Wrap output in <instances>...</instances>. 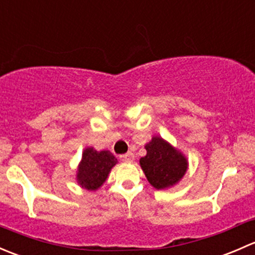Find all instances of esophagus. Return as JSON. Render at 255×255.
Instances as JSON below:
<instances>
[{
    "mask_svg": "<svg viewBox=\"0 0 255 255\" xmlns=\"http://www.w3.org/2000/svg\"><path fill=\"white\" fill-rule=\"evenodd\" d=\"M120 158H121V160H123V161H132L133 159H134V154L130 153V151H128V153L121 155Z\"/></svg>",
    "mask_w": 255,
    "mask_h": 255,
    "instance_id": "esophagus-1",
    "label": "esophagus"
}]
</instances>
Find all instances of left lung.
<instances>
[{
	"mask_svg": "<svg viewBox=\"0 0 255 255\" xmlns=\"http://www.w3.org/2000/svg\"><path fill=\"white\" fill-rule=\"evenodd\" d=\"M145 149L146 155L140 158L139 163L148 181L155 189H168L185 175L186 158L163 138L153 137Z\"/></svg>",
	"mask_w": 255,
	"mask_h": 255,
	"instance_id": "8db88e82",
	"label": "left lung"
}]
</instances>
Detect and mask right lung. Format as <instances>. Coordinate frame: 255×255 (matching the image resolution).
Here are the masks:
<instances>
[{"instance_id":"1","label":"right lung","mask_w":255,"mask_h":255,"mask_svg":"<svg viewBox=\"0 0 255 255\" xmlns=\"http://www.w3.org/2000/svg\"><path fill=\"white\" fill-rule=\"evenodd\" d=\"M116 163L117 159L109 150L97 151L94 148H86L78 170L79 184L84 189L97 190L106 181Z\"/></svg>"}]
</instances>
